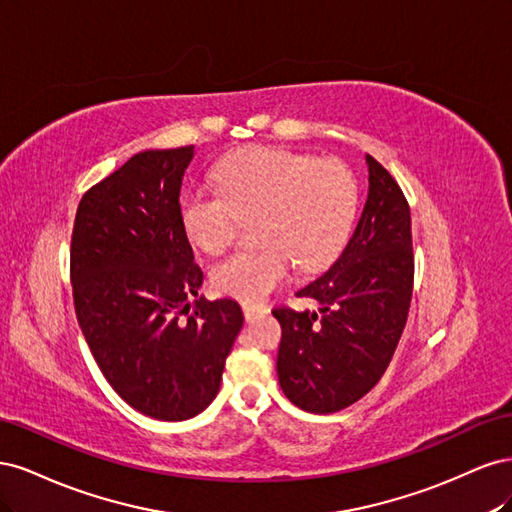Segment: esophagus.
I'll list each match as a JSON object with an SVG mask.
<instances>
[{"label":"esophagus","mask_w":512,"mask_h":512,"mask_svg":"<svg viewBox=\"0 0 512 512\" xmlns=\"http://www.w3.org/2000/svg\"><path fill=\"white\" fill-rule=\"evenodd\" d=\"M269 312V309L265 305H252V303H243V314H245V320L252 322L260 316H265Z\"/></svg>","instance_id":"34e87169"}]
</instances>
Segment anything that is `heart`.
<instances>
[{"label":"heart","mask_w":512,"mask_h":512,"mask_svg":"<svg viewBox=\"0 0 512 512\" xmlns=\"http://www.w3.org/2000/svg\"><path fill=\"white\" fill-rule=\"evenodd\" d=\"M218 194L192 190L179 218L188 239L209 254L235 239L239 220H254L256 250L213 267V286L247 303L262 301L297 265L318 271L342 250L356 211V181L335 160L277 147H254L215 168Z\"/></svg>","instance_id":"b5f03b06"}]
</instances>
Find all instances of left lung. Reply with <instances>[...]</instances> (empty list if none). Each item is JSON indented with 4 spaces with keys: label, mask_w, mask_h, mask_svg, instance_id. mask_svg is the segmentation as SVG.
Instances as JSON below:
<instances>
[{
    "label": "left lung",
    "mask_w": 512,
    "mask_h": 512,
    "mask_svg": "<svg viewBox=\"0 0 512 512\" xmlns=\"http://www.w3.org/2000/svg\"><path fill=\"white\" fill-rule=\"evenodd\" d=\"M367 200L344 252L297 290L318 309L275 307L277 378L294 406L331 414L367 395L404 333L414 282L410 207L380 162L365 156Z\"/></svg>",
    "instance_id": "1"
}]
</instances>
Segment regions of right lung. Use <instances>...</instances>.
<instances>
[{
    "label": "right lung",
    "instance_id": "add662e5",
    "mask_svg": "<svg viewBox=\"0 0 512 512\" xmlns=\"http://www.w3.org/2000/svg\"><path fill=\"white\" fill-rule=\"evenodd\" d=\"M192 160L194 147L132 156L83 196L70 252L76 318L104 378L170 423L215 399L243 327L237 301L198 297L203 271L179 218Z\"/></svg>",
    "mask_w": 512,
    "mask_h": 512
}]
</instances>
